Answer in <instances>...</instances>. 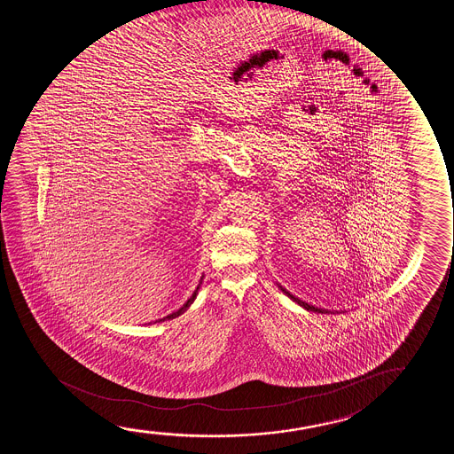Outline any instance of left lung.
Wrapping results in <instances>:
<instances>
[{
    "label": "left lung",
    "mask_w": 454,
    "mask_h": 454,
    "mask_svg": "<svg viewBox=\"0 0 454 454\" xmlns=\"http://www.w3.org/2000/svg\"><path fill=\"white\" fill-rule=\"evenodd\" d=\"M279 288L280 290H282V292L286 293L288 298H292L293 301H294V302H298L299 305H302V307H304V309H307V310L317 311V313H324V311H325V313H327V310H323V309H317V307H315V305L307 304V302H304V301H301V299L296 298V296H293L292 293L286 292L284 286H279Z\"/></svg>",
    "instance_id": "obj_1"
}]
</instances>
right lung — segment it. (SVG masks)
Here are the masks:
<instances>
[{"instance_id": "add662e5", "label": "right lung", "mask_w": 454, "mask_h": 454, "mask_svg": "<svg viewBox=\"0 0 454 454\" xmlns=\"http://www.w3.org/2000/svg\"><path fill=\"white\" fill-rule=\"evenodd\" d=\"M201 282H203V278H201V279H200L199 286H197V288H195V292L192 293V296H191V298L187 299L186 304L183 305V307H181L180 310H176V311H174V313H170V315H168V317H162V319H160V321H166V319H174V317H180L181 313H184V311L187 310V307H189V305L192 304L193 299L197 298V294H199L200 284H201ZM160 321H155V323H160Z\"/></svg>"}]
</instances>
